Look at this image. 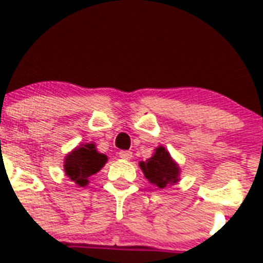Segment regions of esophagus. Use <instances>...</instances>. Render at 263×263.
I'll return each mask as SVG.
<instances>
[{
    "label": "esophagus",
    "mask_w": 263,
    "mask_h": 263,
    "mask_svg": "<svg viewBox=\"0 0 263 263\" xmlns=\"http://www.w3.org/2000/svg\"><path fill=\"white\" fill-rule=\"evenodd\" d=\"M119 157L122 159H124V161H129L132 158V153L129 151H120Z\"/></svg>",
    "instance_id": "obj_1"
}]
</instances>
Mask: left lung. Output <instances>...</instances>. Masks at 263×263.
<instances>
[{
	"mask_svg": "<svg viewBox=\"0 0 263 263\" xmlns=\"http://www.w3.org/2000/svg\"><path fill=\"white\" fill-rule=\"evenodd\" d=\"M139 166L149 183L161 190L174 185L180 180V167L165 146L159 145L154 149L153 156L146 161L140 162Z\"/></svg>",
	"mask_w": 263,
	"mask_h": 263,
	"instance_id": "obj_1",
	"label": "left lung"
}]
</instances>
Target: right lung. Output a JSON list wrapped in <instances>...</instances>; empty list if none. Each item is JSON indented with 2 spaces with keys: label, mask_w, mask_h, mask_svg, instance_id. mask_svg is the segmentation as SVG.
<instances>
[{
  "label": "right lung",
  "mask_w": 263,
  "mask_h": 263,
  "mask_svg": "<svg viewBox=\"0 0 263 263\" xmlns=\"http://www.w3.org/2000/svg\"><path fill=\"white\" fill-rule=\"evenodd\" d=\"M106 162L107 156L97 152L95 143L80 144L65 157L63 168L70 180L79 187H85L89 176L101 170Z\"/></svg>",
  "instance_id": "right-lung-1"
}]
</instances>
